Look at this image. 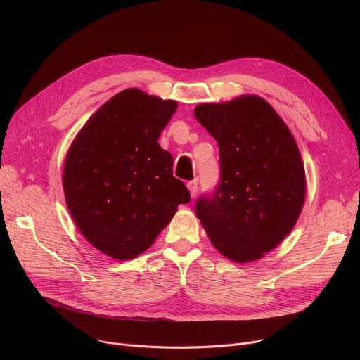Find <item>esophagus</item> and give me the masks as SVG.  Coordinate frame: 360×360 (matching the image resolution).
Wrapping results in <instances>:
<instances>
[{
  "label": "esophagus",
  "instance_id": "34e87169",
  "mask_svg": "<svg viewBox=\"0 0 360 360\" xmlns=\"http://www.w3.org/2000/svg\"><path fill=\"white\" fill-rule=\"evenodd\" d=\"M186 186H188V190H190L191 197L194 198L197 195V191H198V182L197 181H190L186 184Z\"/></svg>",
  "mask_w": 360,
  "mask_h": 360
}]
</instances>
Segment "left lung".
<instances>
[{
	"instance_id": "left-lung-1",
	"label": "left lung",
	"mask_w": 360,
	"mask_h": 360,
	"mask_svg": "<svg viewBox=\"0 0 360 360\" xmlns=\"http://www.w3.org/2000/svg\"><path fill=\"white\" fill-rule=\"evenodd\" d=\"M197 121L217 141L220 182L195 202L214 248L236 262L259 259L293 229L305 201V167L288 125L259 96L201 103Z\"/></svg>"
}]
</instances>
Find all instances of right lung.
Wrapping results in <instances>:
<instances>
[{"instance_id":"1","label":"right lung","mask_w":360,"mask_h":360,"mask_svg":"<svg viewBox=\"0 0 360 360\" xmlns=\"http://www.w3.org/2000/svg\"><path fill=\"white\" fill-rule=\"evenodd\" d=\"M178 108L127 89L93 113L74 139L63 185L70 214L101 252L124 261L148 250L191 195L158 140Z\"/></svg>"}]
</instances>
